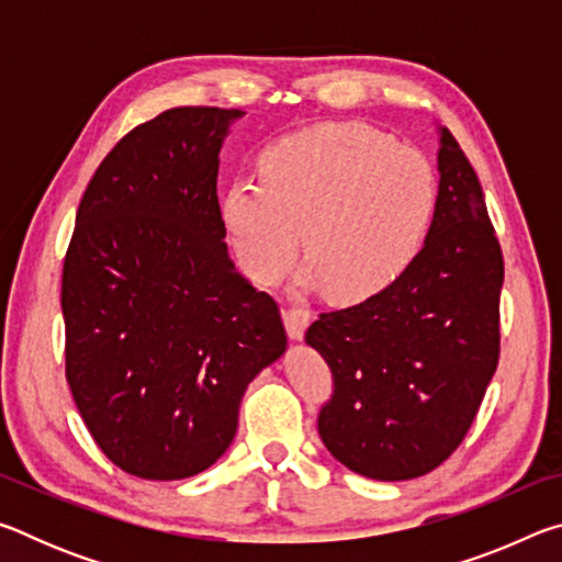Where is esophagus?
Listing matches in <instances>:
<instances>
[{
	"label": "esophagus",
	"instance_id": "obj_1",
	"mask_svg": "<svg viewBox=\"0 0 562 562\" xmlns=\"http://www.w3.org/2000/svg\"><path fill=\"white\" fill-rule=\"evenodd\" d=\"M282 319H284V327H288V335L292 339H302L304 329L310 325V312L302 310V307H282Z\"/></svg>",
	"mask_w": 562,
	"mask_h": 562
}]
</instances>
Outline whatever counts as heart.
I'll list each match as a JSON object with an SVG mask.
<instances>
[{
  "mask_svg": "<svg viewBox=\"0 0 562 562\" xmlns=\"http://www.w3.org/2000/svg\"><path fill=\"white\" fill-rule=\"evenodd\" d=\"M258 170L260 183L235 180L221 201L237 260L258 284L280 282L302 243L304 288L339 304L372 300L414 262L434 217L429 160L367 123L288 133Z\"/></svg>",
  "mask_w": 562,
  "mask_h": 562,
  "instance_id": "obj_1",
  "label": "heart"
}]
</instances>
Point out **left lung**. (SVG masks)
Instances as JSON below:
<instances>
[{
	"label": "left lung",
	"instance_id": "1",
	"mask_svg": "<svg viewBox=\"0 0 562 562\" xmlns=\"http://www.w3.org/2000/svg\"><path fill=\"white\" fill-rule=\"evenodd\" d=\"M439 195L422 252L392 288L325 312L307 335L335 394L327 451L374 481H408L459 449L498 367L503 255L479 176L439 128Z\"/></svg>",
	"mask_w": 562,
	"mask_h": 562
}]
</instances>
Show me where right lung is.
Listing matches in <instances>:
<instances>
[{
  "label": "right lung",
  "mask_w": 562,
  "mask_h": 562,
  "mask_svg": "<svg viewBox=\"0 0 562 562\" xmlns=\"http://www.w3.org/2000/svg\"><path fill=\"white\" fill-rule=\"evenodd\" d=\"M240 109L180 106L126 133L83 193L64 258L66 382L121 471L178 481L233 443L247 384L288 347L227 258L221 146Z\"/></svg>",
  "instance_id": "1"
}]
</instances>
